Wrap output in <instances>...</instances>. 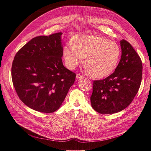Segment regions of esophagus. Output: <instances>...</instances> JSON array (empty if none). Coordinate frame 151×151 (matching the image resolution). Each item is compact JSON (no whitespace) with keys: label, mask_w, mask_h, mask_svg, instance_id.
I'll list each match as a JSON object with an SVG mask.
<instances>
[{"label":"esophagus","mask_w":151,"mask_h":151,"mask_svg":"<svg viewBox=\"0 0 151 151\" xmlns=\"http://www.w3.org/2000/svg\"><path fill=\"white\" fill-rule=\"evenodd\" d=\"M83 76L81 75V74H77L76 75V79L77 80H79V79H83Z\"/></svg>","instance_id":"obj_1"}]
</instances>
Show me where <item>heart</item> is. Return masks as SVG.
Instances as JSON below:
<instances>
[{
  "instance_id": "heart-1",
  "label": "heart",
  "mask_w": 151,
  "mask_h": 151,
  "mask_svg": "<svg viewBox=\"0 0 151 151\" xmlns=\"http://www.w3.org/2000/svg\"><path fill=\"white\" fill-rule=\"evenodd\" d=\"M67 66L76 67L86 57V71L98 78L109 75L115 69L120 57V48L116 43L94 35L76 36L74 43L63 48Z\"/></svg>"
}]
</instances>
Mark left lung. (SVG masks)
<instances>
[{
    "label": "left lung",
    "mask_w": 151,
    "mask_h": 151,
    "mask_svg": "<svg viewBox=\"0 0 151 151\" xmlns=\"http://www.w3.org/2000/svg\"><path fill=\"white\" fill-rule=\"evenodd\" d=\"M122 56L115 72L103 80L93 82L91 103L101 114L121 111L132 103L139 89L142 63L132 45L120 41Z\"/></svg>",
    "instance_id": "obj_1"
}]
</instances>
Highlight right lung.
Here are the masks:
<instances>
[{
  "label": "right lung",
  "mask_w": 151,
  "mask_h": 151,
  "mask_svg": "<svg viewBox=\"0 0 151 151\" xmlns=\"http://www.w3.org/2000/svg\"><path fill=\"white\" fill-rule=\"evenodd\" d=\"M62 35L59 32L31 39L14 58L13 85L21 101L35 111H57L75 81V73L63 65Z\"/></svg>",
  "instance_id": "obj_1"
}]
</instances>
